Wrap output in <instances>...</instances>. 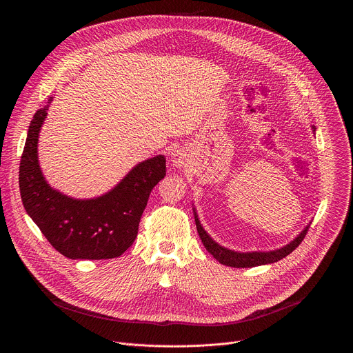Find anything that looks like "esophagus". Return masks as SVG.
Listing matches in <instances>:
<instances>
[{
    "label": "esophagus",
    "instance_id": "obj_1",
    "mask_svg": "<svg viewBox=\"0 0 353 353\" xmlns=\"http://www.w3.org/2000/svg\"><path fill=\"white\" fill-rule=\"evenodd\" d=\"M170 162H172V165L174 168L181 169V168L187 166V162H188L187 161V154L184 152V150H181V149H176V150H173V152H172Z\"/></svg>",
    "mask_w": 353,
    "mask_h": 353
}]
</instances>
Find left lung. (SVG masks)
Instances as JSON below:
<instances>
[{
  "mask_svg": "<svg viewBox=\"0 0 353 353\" xmlns=\"http://www.w3.org/2000/svg\"><path fill=\"white\" fill-rule=\"evenodd\" d=\"M312 128H313V132L316 134V127H312ZM192 212H194V219H195L199 239H201V241H203L208 253L212 254V257L216 261H219L221 264L228 265V267H234V268L259 267V265L272 264V263H276V261L285 259L301 243V240L305 239V236L310 228V223H312V222H309L307 226L301 230L292 241H289L288 244H285L279 248L270 250V251H244L243 253V251H234V250H230V248L223 247L219 243H216L208 234V232L203 228V225H201L195 208H192Z\"/></svg>",
  "mask_w": 353,
  "mask_h": 353,
  "instance_id": "left-lung-1",
  "label": "left lung"
}]
</instances>
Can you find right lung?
Segmentation results:
<instances>
[{"label": "right lung", "instance_id": "right-lung-1", "mask_svg": "<svg viewBox=\"0 0 353 353\" xmlns=\"http://www.w3.org/2000/svg\"><path fill=\"white\" fill-rule=\"evenodd\" d=\"M53 97L39 109L28 130L19 166L23 207L44 237L71 260L120 257L134 243L152 188L166 176V158L135 165L110 191L94 198H72L44 179L37 155L41 125Z\"/></svg>", "mask_w": 353, "mask_h": 353}]
</instances>
